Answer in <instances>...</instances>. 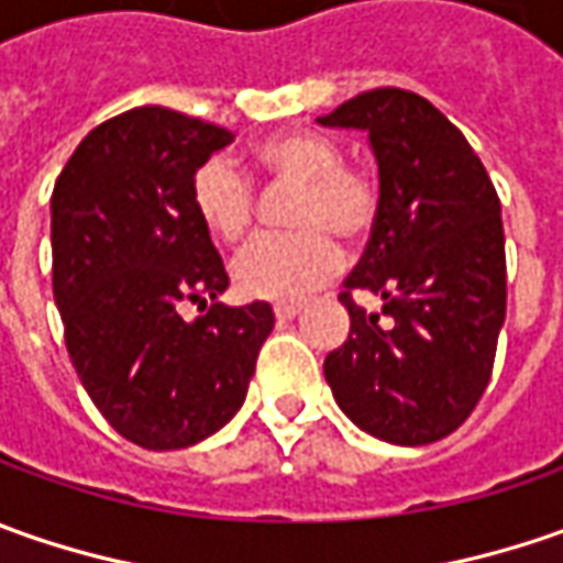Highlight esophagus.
Returning <instances> with one entry per match:
<instances>
[{"mask_svg":"<svg viewBox=\"0 0 563 563\" xmlns=\"http://www.w3.org/2000/svg\"><path fill=\"white\" fill-rule=\"evenodd\" d=\"M303 310L300 300H291V303H275V319H294V316Z\"/></svg>","mask_w":563,"mask_h":563,"instance_id":"obj_1","label":"esophagus"}]
</instances>
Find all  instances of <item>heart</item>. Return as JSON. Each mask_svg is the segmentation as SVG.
Here are the masks:
<instances>
[{
    "instance_id": "heart-1",
    "label": "heart",
    "mask_w": 563,
    "mask_h": 563,
    "mask_svg": "<svg viewBox=\"0 0 563 563\" xmlns=\"http://www.w3.org/2000/svg\"><path fill=\"white\" fill-rule=\"evenodd\" d=\"M256 165L275 190H294L285 206L288 234L263 238L238 253V291L263 300H294L325 285L341 266L335 238L360 244L382 209L378 178L341 159V146L316 131H282L256 146ZM190 203L216 238L244 241L256 225V190L234 165L212 156L190 181Z\"/></svg>"
}]
</instances>
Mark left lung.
I'll use <instances>...</instances> for the list:
<instances>
[{"instance_id":"obj_1","label":"left lung","mask_w":563,"mask_h":563,"mask_svg":"<svg viewBox=\"0 0 563 563\" xmlns=\"http://www.w3.org/2000/svg\"><path fill=\"white\" fill-rule=\"evenodd\" d=\"M363 128L382 209L338 300L351 335L325 357L338 407L369 435L429 444L451 435L486 391L508 310L501 203L486 165L442 112L376 87L316 119ZM357 292L383 297L369 314Z\"/></svg>"}]
</instances>
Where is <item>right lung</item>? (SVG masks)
<instances>
[{"label":"right lung","instance_id":"1","mask_svg":"<svg viewBox=\"0 0 563 563\" xmlns=\"http://www.w3.org/2000/svg\"><path fill=\"white\" fill-rule=\"evenodd\" d=\"M234 134L163 106L97 124L53 190V294L65 347L109 426L146 451L219 432L247 398L275 316L216 303L228 272L190 203ZM212 299L187 323L184 300Z\"/></svg>","mask_w":563,"mask_h":563}]
</instances>
